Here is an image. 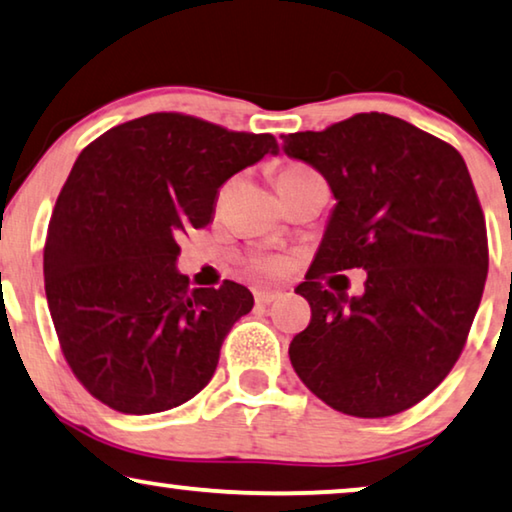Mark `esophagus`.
<instances>
[{
  "label": "esophagus",
  "instance_id": "esophagus-1",
  "mask_svg": "<svg viewBox=\"0 0 512 512\" xmlns=\"http://www.w3.org/2000/svg\"><path fill=\"white\" fill-rule=\"evenodd\" d=\"M278 297H280V292H276V290H257L255 292L257 304H271V301H276Z\"/></svg>",
  "mask_w": 512,
  "mask_h": 512
}]
</instances>
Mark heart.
Masks as SVG:
<instances>
[{
    "label": "heart",
    "mask_w": 512,
    "mask_h": 512,
    "mask_svg": "<svg viewBox=\"0 0 512 512\" xmlns=\"http://www.w3.org/2000/svg\"><path fill=\"white\" fill-rule=\"evenodd\" d=\"M301 171H308L306 167H301V164H287V167L280 169L278 174V181L280 178H287V176H294V174H301ZM255 269L266 273V276H273V273H278L280 269H283V259L276 257V255H262L255 259Z\"/></svg>",
    "instance_id": "b5f03b06"
}]
</instances>
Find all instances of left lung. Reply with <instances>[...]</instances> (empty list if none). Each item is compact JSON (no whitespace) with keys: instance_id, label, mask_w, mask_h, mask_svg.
Wrapping results in <instances>:
<instances>
[{"instance_id":"obj_1","label":"left lung","mask_w":512,"mask_h":512,"mask_svg":"<svg viewBox=\"0 0 512 512\" xmlns=\"http://www.w3.org/2000/svg\"><path fill=\"white\" fill-rule=\"evenodd\" d=\"M283 150L327 178L336 197L297 294L311 322L290 362L338 413L390 417L436 390L462 355L485 290L487 227L464 157L387 113H357ZM367 271L365 294L321 283Z\"/></svg>"}]
</instances>
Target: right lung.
Listing matches in <instances>:
<instances>
[{
	"instance_id": "obj_1",
	"label": "right lung",
	"mask_w": 512,
	"mask_h": 512,
	"mask_svg": "<svg viewBox=\"0 0 512 512\" xmlns=\"http://www.w3.org/2000/svg\"><path fill=\"white\" fill-rule=\"evenodd\" d=\"M266 153H278L271 134L150 113L78 155L48 225L43 283L62 355L92 397L150 415L213 378L255 299L232 280L190 290L178 241L206 227L220 187Z\"/></svg>"
}]
</instances>
